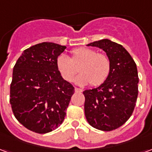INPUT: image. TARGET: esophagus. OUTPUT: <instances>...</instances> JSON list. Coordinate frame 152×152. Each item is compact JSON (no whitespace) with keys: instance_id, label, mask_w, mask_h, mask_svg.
<instances>
[{"instance_id":"obj_1","label":"esophagus","mask_w":152,"mask_h":152,"mask_svg":"<svg viewBox=\"0 0 152 152\" xmlns=\"http://www.w3.org/2000/svg\"><path fill=\"white\" fill-rule=\"evenodd\" d=\"M75 91H76V92H78V93H81L82 92V89H80V88H75Z\"/></svg>"}]
</instances>
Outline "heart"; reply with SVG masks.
<instances>
[{"instance_id":"b5f03b06","label":"heart","mask_w":152,"mask_h":152,"mask_svg":"<svg viewBox=\"0 0 152 152\" xmlns=\"http://www.w3.org/2000/svg\"><path fill=\"white\" fill-rule=\"evenodd\" d=\"M71 59L66 54H60L57 58V68L66 81H72L77 72L79 66L80 73L76 76L74 81L76 85L86 86L91 83L93 86H99L107 78L111 63L110 60L102 53H98L96 50L89 48H79L72 52Z\"/></svg>"}]
</instances>
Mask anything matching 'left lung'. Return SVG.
Returning a JSON list of instances; mask_svg holds the SVG:
<instances>
[{
	"instance_id": "1",
	"label": "left lung",
	"mask_w": 152,
	"mask_h": 152,
	"mask_svg": "<svg viewBox=\"0 0 152 152\" xmlns=\"http://www.w3.org/2000/svg\"><path fill=\"white\" fill-rule=\"evenodd\" d=\"M87 45L102 49L110 60L111 69L102 85L83 92L86 120L97 129L113 130L124 124L134 112L138 94L137 66L124 47L108 39Z\"/></svg>"
}]
</instances>
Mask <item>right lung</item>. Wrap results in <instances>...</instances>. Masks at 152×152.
Returning <instances> with one entry per match:
<instances>
[{
	"mask_svg": "<svg viewBox=\"0 0 152 152\" xmlns=\"http://www.w3.org/2000/svg\"><path fill=\"white\" fill-rule=\"evenodd\" d=\"M66 46L43 42L25 50L13 70L10 102L14 115L29 130L46 134L63 123L74 94L57 68Z\"/></svg>",
	"mask_w": 152,
	"mask_h": 152,
	"instance_id": "obj_1",
	"label": "right lung"
}]
</instances>
